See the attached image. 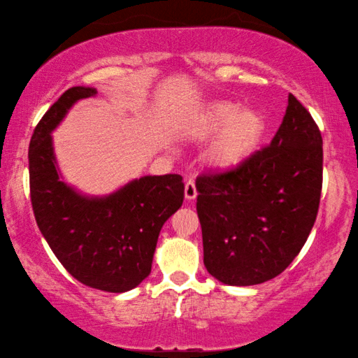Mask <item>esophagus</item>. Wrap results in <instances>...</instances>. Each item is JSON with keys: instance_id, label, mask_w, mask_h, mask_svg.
Returning a JSON list of instances; mask_svg holds the SVG:
<instances>
[{"instance_id": "obj_1", "label": "esophagus", "mask_w": 358, "mask_h": 358, "mask_svg": "<svg viewBox=\"0 0 358 358\" xmlns=\"http://www.w3.org/2000/svg\"><path fill=\"white\" fill-rule=\"evenodd\" d=\"M185 197L187 201H194V199L197 197V187H196V183H194V180H189L185 185Z\"/></svg>"}]
</instances>
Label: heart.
Segmentation results:
<instances>
[{
    "mask_svg": "<svg viewBox=\"0 0 358 358\" xmlns=\"http://www.w3.org/2000/svg\"><path fill=\"white\" fill-rule=\"evenodd\" d=\"M264 115L240 102L216 99L205 104L191 121L187 134L196 141H208L207 164L217 172L243 166L259 150L265 136Z\"/></svg>",
    "mask_w": 358,
    "mask_h": 358,
    "instance_id": "heart-1",
    "label": "heart"
}]
</instances>
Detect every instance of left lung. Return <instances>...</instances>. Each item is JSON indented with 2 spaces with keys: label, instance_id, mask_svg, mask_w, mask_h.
Segmentation results:
<instances>
[{
  "label": "left lung",
  "instance_id": "1",
  "mask_svg": "<svg viewBox=\"0 0 358 358\" xmlns=\"http://www.w3.org/2000/svg\"><path fill=\"white\" fill-rule=\"evenodd\" d=\"M322 136L289 94L268 147L235 171L199 178L203 264L229 286H254L282 273L305 245L322 189Z\"/></svg>",
  "mask_w": 358,
  "mask_h": 358
}]
</instances>
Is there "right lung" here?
I'll return each mask as SVG.
<instances>
[{
    "mask_svg": "<svg viewBox=\"0 0 358 358\" xmlns=\"http://www.w3.org/2000/svg\"><path fill=\"white\" fill-rule=\"evenodd\" d=\"M98 94L72 87L45 112L29 142V191L36 222L50 250L85 286L128 292L150 275L157 237L185 197L181 175H145L106 196L66 183L52 132L76 102Z\"/></svg>",
    "mask_w": 358,
    "mask_h": 358,
    "instance_id": "right-lung-1",
    "label": "right lung"
}]
</instances>
